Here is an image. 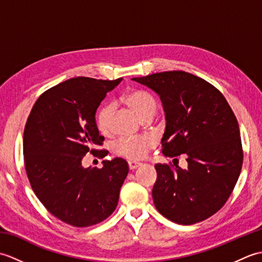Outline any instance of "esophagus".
I'll return each instance as SVG.
<instances>
[{"instance_id": "obj_1", "label": "esophagus", "mask_w": 262, "mask_h": 262, "mask_svg": "<svg viewBox=\"0 0 262 262\" xmlns=\"http://www.w3.org/2000/svg\"><path fill=\"white\" fill-rule=\"evenodd\" d=\"M141 165H142V163L136 162V161H129V162H128V166H129V170H135L137 168H140Z\"/></svg>"}]
</instances>
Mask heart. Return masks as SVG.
Returning a JSON list of instances; mask_svg holds the SVG:
<instances>
[{
    "label": "heart",
    "instance_id": "obj_1",
    "mask_svg": "<svg viewBox=\"0 0 262 262\" xmlns=\"http://www.w3.org/2000/svg\"><path fill=\"white\" fill-rule=\"evenodd\" d=\"M125 102L129 105L133 111L140 117L142 120L152 119L157 114L158 103L151 94L143 90H133L126 93L124 98ZM114 114V104L104 103L100 107L94 121L98 130L103 135H107L111 129V118ZM155 146V141L151 136H137V137H121L115 143V152L128 160H141L145 158L147 153Z\"/></svg>",
    "mask_w": 262,
    "mask_h": 262
}]
</instances>
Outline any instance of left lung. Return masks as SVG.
<instances>
[{
    "mask_svg": "<svg viewBox=\"0 0 262 262\" xmlns=\"http://www.w3.org/2000/svg\"><path fill=\"white\" fill-rule=\"evenodd\" d=\"M133 80L157 92L165 111L162 153L174 164H155V207L178 224L205 221L223 207L241 173L243 149L234 113L220 90L187 72ZM181 154L187 169L175 163Z\"/></svg>",
    "mask_w": 262,
    "mask_h": 262,
    "instance_id": "8db88e82",
    "label": "left lung"
}]
</instances>
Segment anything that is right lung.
<instances>
[{
	"label": "right lung",
	"instance_id": "add662e5",
	"mask_svg": "<svg viewBox=\"0 0 262 262\" xmlns=\"http://www.w3.org/2000/svg\"><path fill=\"white\" fill-rule=\"evenodd\" d=\"M113 81L73 77L43 92L28 117L24 132V158L33 192L49 213L66 224L86 227L107 219L117 207L120 188L128 174L124 159L103 161L101 169L82 166L104 138L94 116Z\"/></svg>",
	"mask_w": 262,
	"mask_h": 262
}]
</instances>
